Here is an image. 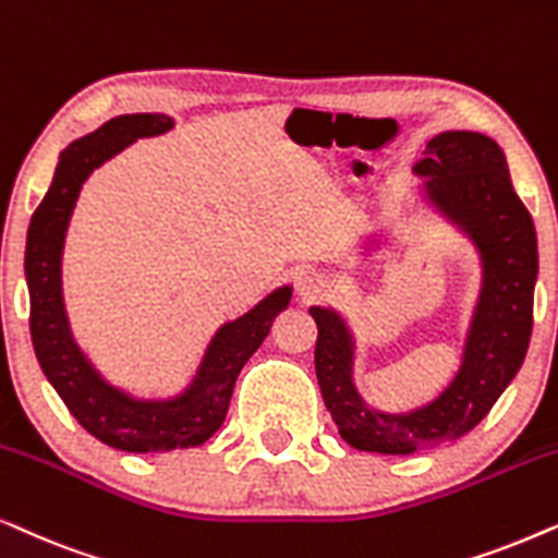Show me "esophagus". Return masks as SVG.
<instances>
[{"instance_id": "obj_1", "label": "esophagus", "mask_w": 558, "mask_h": 558, "mask_svg": "<svg viewBox=\"0 0 558 558\" xmlns=\"http://www.w3.org/2000/svg\"><path fill=\"white\" fill-rule=\"evenodd\" d=\"M301 293L303 295H318V293H324L326 291V278L324 275H318V272H303V278H301Z\"/></svg>"}]
</instances>
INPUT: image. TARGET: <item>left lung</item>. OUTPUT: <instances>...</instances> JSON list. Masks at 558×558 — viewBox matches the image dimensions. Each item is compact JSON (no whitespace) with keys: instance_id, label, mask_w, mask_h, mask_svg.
Segmentation results:
<instances>
[{"instance_id":"1","label":"left lung","mask_w":558,"mask_h":558,"mask_svg":"<svg viewBox=\"0 0 558 558\" xmlns=\"http://www.w3.org/2000/svg\"><path fill=\"white\" fill-rule=\"evenodd\" d=\"M423 155L415 170L428 175L430 198L466 227L485 259V286L457 380L413 413L369 411L349 377L352 347L344 324L333 311L311 308L324 403L349 447L377 454H413L470 434L518 375L533 329L536 227L512 189L502 150L477 132H441Z\"/></svg>"}]
</instances>
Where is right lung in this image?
Returning a JSON list of instances; mask_svg holds the SVG:
<instances>
[{
	"label": "right lung",
	"instance_id": "obj_1",
	"mask_svg": "<svg viewBox=\"0 0 558 558\" xmlns=\"http://www.w3.org/2000/svg\"><path fill=\"white\" fill-rule=\"evenodd\" d=\"M170 128L173 122L166 114H122L76 140L61 153L53 183L29 219L25 247L29 333L43 373L88 434L135 454L189 449L211 439L227 418L236 375L291 301V288H278L236 322L221 326L191 390L162 403H140L114 390L73 344L61 299V250L81 183L137 137L162 135Z\"/></svg>",
	"mask_w": 558,
	"mask_h": 558
}]
</instances>
